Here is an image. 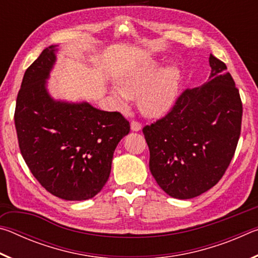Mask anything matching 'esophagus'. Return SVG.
Wrapping results in <instances>:
<instances>
[{"instance_id":"obj_1","label":"esophagus","mask_w":258,"mask_h":258,"mask_svg":"<svg viewBox=\"0 0 258 258\" xmlns=\"http://www.w3.org/2000/svg\"><path fill=\"white\" fill-rule=\"evenodd\" d=\"M141 128H142V126L139 123V121H135V120L131 121V130H132L133 132H139Z\"/></svg>"}]
</instances>
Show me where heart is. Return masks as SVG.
<instances>
[{
	"label": "heart",
	"mask_w": 258,
	"mask_h": 258,
	"mask_svg": "<svg viewBox=\"0 0 258 258\" xmlns=\"http://www.w3.org/2000/svg\"><path fill=\"white\" fill-rule=\"evenodd\" d=\"M155 60L148 59L118 77V89L111 93L117 106L127 110L128 101L138 98L143 115L157 117L173 106L181 83L180 71L173 64L160 68Z\"/></svg>",
	"instance_id": "obj_1"
}]
</instances>
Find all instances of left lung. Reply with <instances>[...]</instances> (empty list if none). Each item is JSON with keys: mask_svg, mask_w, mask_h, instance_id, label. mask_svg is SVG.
<instances>
[{"mask_svg": "<svg viewBox=\"0 0 258 258\" xmlns=\"http://www.w3.org/2000/svg\"><path fill=\"white\" fill-rule=\"evenodd\" d=\"M211 75L183 92L171 111L143 127L149 168L166 194L191 199L223 176L241 131L242 103L224 62L209 55Z\"/></svg>", "mask_w": 258, "mask_h": 258, "instance_id": "left-lung-1", "label": "left lung"}]
</instances>
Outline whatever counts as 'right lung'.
Instances as JSON below:
<instances>
[{
    "label": "right lung",
    "instance_id": "add662e5",
    "mask_svg": "<svg viewBox=\"0 0 258 258\" xmlns=\"http://www.w3.org/2000/svg\"><path fill=\"white\" fill-rule=\"evenodd\" d=\"M58 45L43 50L26 71L17 97L15 124L20 152L35 178L55 197L87 200L108 181L113 151L130 123L117 111L86 101L55 100L46 81Z\"/></svg>",
    "mask_w": 258,
    "mask_h": 258
}]
</instances>
